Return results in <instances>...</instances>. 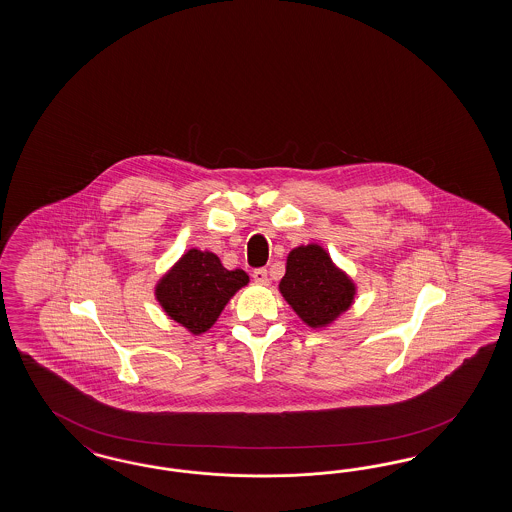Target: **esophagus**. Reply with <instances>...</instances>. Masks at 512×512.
<instances>
[{
	"label": "esophagus",
	"instance_id": "esophagus-1",
	"mask_svg": "<svg viewBox=\"0 0 512 512\" xmlns=\"http://www.w3.org/2000/svg\"><path fill=\"white\" fill-rule=\"evenodd\" d=\"M251 276L257 283H268V270L266 268H255Z\"/></svg>",
	"mask_w": 512,
	"mask_h": 512
}]
</instances>
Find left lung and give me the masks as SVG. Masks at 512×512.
Wrapping results in <instances>:
<instances>
[{
    "instance_id": "1",
    "label": "left lung",
    "mask_w": 512,
    "mask_h": 512,
    "mask_svg": "<svg viewBox=\"0 0 512 512\" xmlns=\"http://www.w3.org/2000/svg\"><path fill=\"white\" fill-rule=\"evenodd\" d=\"M279 291L304 323L319 328L351 306L355 285L332 264L325 249L310 244L289 253Z\"/></svg>"
}]
</instances>
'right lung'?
<instances>
[{
  "instance_id": "obj_1",
  "label": "right lung",
  "mask_w": 512,
  "mask_h": 512,
  "mask_svg": "<svg viewBox=\"0 0 512 512\" xmlns=\"http://www.w3.org/2000/svg\"><path fill=\"white\" fill-rule=\"evenodd\" d=\"M248 281L244 270L223 268L214 253L189 249L159 281L155 295L171 319L193 334H202L216 323L231 296Z\"/></svg>"
}]
</instances>
